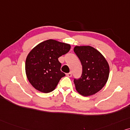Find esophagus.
<instances>
[{
	"mask_svg": "<svg viewBox=\"0 0 130 130\" xmlns=\"http://www.w3.org/2000/svg\"><path fill=\"white\" fill-rule=\"evenodd\" d=\"M66 75L68 77H72V73H71V72H70V73L67 74Z\"/></svg>",
	"mask_w": 130,
	"mask_h": 130,
	"instance_id": "34e87169",
	"label": "esophagus"
}]
</instances>
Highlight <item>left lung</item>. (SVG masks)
<instances>
[{"label":"left lung","instance_id":"left-lung-1","mask_svg":"<svg viewBox=\"0 0 130 130\" xmlns=\"http://www.w3.org/2000/svg\"><path fill=\"white\" fill-rule=\"evenodd\" d=\"M74 51L83 67L81 78L74 81L76 90L83 96L96 94L108 79L110 71L108 61L99 51L90 46H76Z\"/></svg>","mask_w":130,"mask_h":130}]
</instances>
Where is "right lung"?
<instances>
[{"label":"right lung","instance_id":"right-lung-1","mask_svg":"<svg viewBox=\"0 0 130 130\" xmlns=\"http://www.w3.org/2000/svg\"><path fill=\"white\" fill-rule=\"evenodd\" d=\"M70 44L49 39L39 43L28 54L25 73L28 80L36 90L47 93L54 90L65 74L60 71L58 58L68 53Z\"/></svg>","mask_w":130,"mask_h":130}]
</instances>
